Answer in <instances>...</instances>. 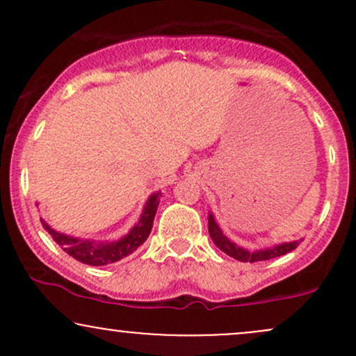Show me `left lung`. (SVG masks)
I'll return each instance as SVG.
<instances>
[{"mask_svg":"<svg viewBox=\"0 0 356 356\" xmlns=\"http://www.w3.org/2000/svg\"><path fill=\"white\" fill-rule=\"evenodd\" d=\"M209 236L212 239V243L218 246L220 251L226 252L227 256L234 257V259L241 261V263H257V261H268L273 259V257L283 256L291 252L293 249H296L300 246V241H291V243H281L276 244L273 248H266V249H259V251H248V249L238 246L232 241H229L226 236L222 234L220 227L218 226V222L214 220V216L209 214Z\"/></svg>","mask_w":356,"mask_h":356,"instance_id":"8db88e82","label":"left lung"}]
</instances>
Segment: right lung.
Instances as JSON below:
<instances>
[{
  "label": "right lung",
  "instance_id": "obj_1",
  "mask_svg": "<svg viewBox=\"0 0 356 356\" xmlns=\"http://www.w3.org/2000/svg\"><path fill=\"white\" fill-rule=\"evenodd\" d=\"M161 192H154L145 202L144 211H142L140 219L136 226L130 229L129 234L118 241H112V243H97V241L88 239H79L72 238V236L61 234V232L51 229L47 222L42 219V224L48 234L51 236L58 246L63 249L67 254L75 257L76 261L83 264H90V266H105V264L117 263V261L124 259L129 254H132L138 246L145 243L149 238L150 231L154 226L155 212H157L159 202H161Z\"/></svg>",
  "mask_w": 356,
  "mask_h": 356
}]
</instances>
